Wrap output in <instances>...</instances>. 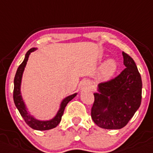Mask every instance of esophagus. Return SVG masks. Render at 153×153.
<instances>
[{
    "instance_id": "obj_1",
    "label": "esophagus",
    "mask_w": 153,
    "mask_h": 153,
    "mask_svg": "<svg viewBox=\"0 0 153 153\" xmlns=\"http://www.w3.org/2000/svg\"><path fill=\"white\" fill-rule=\"evenodd\" d=\"M91 87V82H90L89 80H87V79H85V80H83L79 84V88L82 90H89Z\"/></svg>"
}]
</instances>
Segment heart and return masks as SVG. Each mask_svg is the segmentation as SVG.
Masks as SVG:
<instances>
[{
	"mask_svg": "<svg viewBox=\"0 0 153 153\" xmlns=\"http://www.w3.org/2000/svg\"><path fill=\"white\" fill-rule=\"evenodd\" d=\"M117 68L118 64L116 60L109 59V60L106 61L100 68L99 73H98V78L100 80L104 81V82L110 80L116 74Z\"/></svg>",
	"mask_w": 153,
	"mask_h": 153,
	"instance_id": "heart-1",
	"label": "heart"
}]
</instances>
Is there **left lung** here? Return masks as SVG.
Wrapping results in <instances>:
<instances>
[{
  "label": "left lung",
  "mask_w": 153,
  "mask_h": 153,
  "mask_svg": "<svg viewBox=\"0 0 153 153\" xmlns=\"http://www.w3.org/2000/svg\"><path fill=\"white\" fill-rule=\"evenodd\" d=\"M126 68L120 74L98 85L94 93L91 116L94 123L105 129L125 127L140 107L142 80L134 61L123 52Z\"/></svg>",
  "instance_id": "obj_1"
}]
</instances>
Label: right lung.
I'll use <instances>...</instances> for the list:
<instances>
[{"instance_id":"add662e5","label":"right lung","mask_w":153,"mask_h":153,"mask_svg":"<svg viewBox=\"0 0 153 153\" xmlns=\"http://www.w3.org/2000/svg\"><path fill=\"white\" fill-rule=\"evenodd\" d=\"M36 49H37V48H31V49H30L27 51V53L25 54V57L24 61L19 66L18 69H17L16 74L15 78H14L13 100L16 107H17L18 110L19 111L20 114L22 116L25 122L27 123V126H30L31 128L35 129V130L46 131L56 128L60 123L65 107H66L67 104H68L69 101H71L74 97H76V93L65 97V99L61 103L60 108H59V110L58 111L57 114L56 115V116L53 119H51V120H48V121H40V120L35 119L34 116H30V113L27 111L25 104L24 101H23L20 88H21L22 77V74L23 72H24L25 68L26 66V64H27V60H28L29 56H30V54L32 52L35 51Z\"/></svg>"}]
</instances>
